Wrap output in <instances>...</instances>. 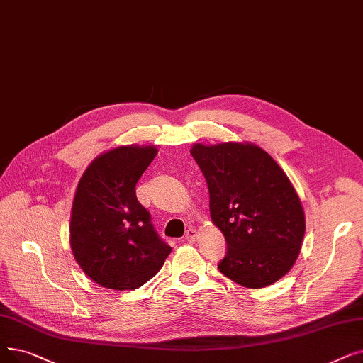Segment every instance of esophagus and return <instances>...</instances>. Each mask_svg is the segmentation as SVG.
<instances>
[{"instance_id":"esophagus-1","label":"esophagus","mask_w":363,"mask_h":363,"mask_svg":"<svg viewBox=\"0 0 363 363\" xmlns=\"http://www.w3.org/2000/svg\"><path fill=\"white\" fill-rule=\"evenodd\" d=\"M197 239V231L194 228H188L185 231V240L188 242H194Z\"/></svg>"}]
</instances>
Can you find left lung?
Segmentation results:
<instances>
[{
    "label": "left lung",
    "instance_id": "left-lung-1",
    "mask_svg": "<svg viewBox=\"0 0 363 363\" xmlns=\"http://www.w3.org/2000/svg\"><path fill=\"white\" fill-rule=\"evenodd\" d=\"M190 152L209 188L213 224L227 242L219 272L252 289L281 279L306 231L301 201L286 173L254 144H196Z\"/></svg>",
    "mask_w": 363,
    "mask_h": 363
}]
</instances>
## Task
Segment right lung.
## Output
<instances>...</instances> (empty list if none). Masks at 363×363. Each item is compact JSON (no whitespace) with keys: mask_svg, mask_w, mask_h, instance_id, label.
<instances>
[{"mask_svg":"<svg viewBox=\"0 0 363 363\" xmlns=\"http://www.w3.org/2000/svg\"><path fill=\"white\" fill-rule=\"evenodd\" d=\"M154 147H118L94 159L78 182L71 247L82 270L108 289H136L159 273L172 247L136 199Z\"/></svg>","mask_w":363,"mask_h":363,"instance_id":"1","label":"right lung"}]
</instances>
